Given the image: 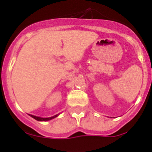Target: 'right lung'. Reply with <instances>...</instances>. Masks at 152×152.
<instances>
[{
	"label": "right lung",
	"instance_id": "obj_1",
	"mask_svg": "<svg viewBox=\"0 0 152 152\" xmlns=\"http://www.w3.org/2000/svg\"><path fill=\"white\" fill-rule=\"evenodd\" d=\"M29 115L31 116V117H32L33 118H34V119L37 121H46L51 120V119H53V118H56V117H57V116H58V114H57V115H54L53 117H50V118H40V117H36V116L31 115V114H29Z\"/></svg>",
	"mask_w": 152,
	"mask_h": 152
}]
</instances>
